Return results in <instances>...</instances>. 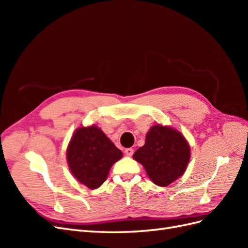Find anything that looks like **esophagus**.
<instances>
[{"label": "esophagus", "instance_id": "obj_1", "mask_svg": "<svg viewBox=\"0 0 248 248\" xmlns=\"http://www.w3.org/2000/svg\"><path fill=\"white\" fill-rule=\"evenodd\" d=\"M133 149L132 148H127V149H125V151H124V153H125V155H127V156H131L132 154H133Z\"/></svg>", "mask_w": 248, "mask_h": 248}]
</instances>
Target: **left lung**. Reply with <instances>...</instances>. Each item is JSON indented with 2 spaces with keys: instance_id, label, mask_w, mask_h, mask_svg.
<instances>
[{
  "instance_id": "left-lung-1",
  "label": "left lung",
  "mask_w": 248,
  "mask_h": 248,
  "mask_svg": "<svg viewBox=\"0 0 248 248\" xmlns=\"http://www.w3.org/2000/svg\"><path fill=\"white\" fill-rule=\"evenodd\" d=\"M133 158L142 164L152 182L168 186L181 177L190 159V147L183 134L170 126L154 125L148 131L145 145Z\"/></svg>"
}]
</instances>
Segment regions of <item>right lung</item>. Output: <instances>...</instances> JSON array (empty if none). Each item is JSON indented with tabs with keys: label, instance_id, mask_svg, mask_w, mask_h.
<instances>
[{
	"label": "right lung",
	"instance_id": "add662e5",
	"mask_svg": "<svg viewBox=\"0 0 248 248\" xmlns=\"http://www.w3.org/2000/svg\"><path fill=\"white\" fill-rule=\"evenodd\" d=\"M66 156L78 181L96 189L106 181L111 166L122 158L123 153L100 128L92 125L74 131Z\"/></svg>",
	"mask_w": 248,
	"mask_h": 248
}]
</instances>
